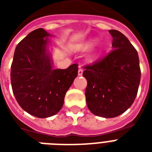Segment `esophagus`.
<instances>
[{"label": "esophagus", "mask_w": 152, "mask_h": 152, "mask_svg": "<svg viewBox=\"0 0 152 152\" xmlns=\"http://www.w3.org/2000/svg\"><path fill=\"white\" fill-rule=\"evenodd\" d=\"M83 69H82V67L80 66H80H79V70H78V76H82V75H83Z\"/></svg>", "instance_id": "obj_1"}]
</instances>
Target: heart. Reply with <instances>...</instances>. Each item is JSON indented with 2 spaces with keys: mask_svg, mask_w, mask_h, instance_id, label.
<instances>
[{
  "mask_svg": "<svg viewBox=\"0 0 152 152\" xmlns=\"http://www.w3.org/2000/svg\"><path fill=\"white\" fill-rule=\"evenodd\" d=\"M95 43V41H89L88 42L83 44H80V45H78V46H76V50H88V49L91 48L94 44Z\"/></svg>",
  "mask_w": 152,
  "mask_h": 152,
  "instance_id": "1",
  "label": "heart"
}]
</instances>
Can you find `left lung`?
I'll return each mask as SVG.
<instances>
[{
    "label": "left lung",
    "mask_w": 152,
    "mask_h": 152,
    "mask_svg": "<svg viewBox=\"0 0 152 152\" xmlns=\"http://www.w3.org/2000/svg\"><path fill=\"white\" fill-rule=\"evenodd\" d=\"M113 50L83 67L88 81L86 102L93 114L110 118L127 110L137 97L140 81L139 56L126 37L110 30Z\"/></svg>",
    "instance_id": "1"
}]
</instances>
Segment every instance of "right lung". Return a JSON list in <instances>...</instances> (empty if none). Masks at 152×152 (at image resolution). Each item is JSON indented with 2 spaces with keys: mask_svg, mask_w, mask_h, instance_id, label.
Returning <instances> with one entry per match:
<instances>
[{
  "mask_svg": "<svg viewBox=\"0 0 152 152\" xmlns=\"http://www.w3.org/2000/svg\"><path fill=\"white\" fill-rule=\"evenodd\" d=\"M50 34L39 28L27 34L15 48L11 65L13 94L23 110L37 118L55 115L78 74V64L54 69L46 46ZM46 39H45V38Z\"/></svg>",
  "mask_w": 152,
  "mask_h": 152,
  "instance_id": "1",
  "label": "right lung"
}]
</instances>
